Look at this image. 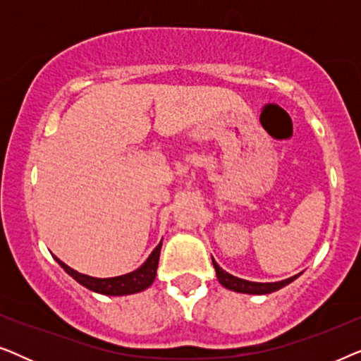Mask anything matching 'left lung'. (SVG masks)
<instances>
[{
    "mask_svg": "<svg viewBox=\"0 0 361 361\" xmlns=\"http://www.w3.org/2000/svg\"><path fill=\"white\" fill-rule=\"evenodd\" d=\"M212 263H214V268L216 271V278H219L220 284L226 289L235 290V293L258 294V295L269 294V293H274V290H279L281 288H284V286H288L289 283H293L295 278H299V274H295V276H293V278H288L284 281H278V283H253V281H246V279L236 278V276L226 273V271L221 269L220 266L215 263L214 258H212Z\"/></svg>",
    "mask_w": 361,
    "mask_h": 361,
    "instance_id": "left-lung-1",
    "label": "left lung"
}]
</instances>
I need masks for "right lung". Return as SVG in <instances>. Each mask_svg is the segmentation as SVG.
Segmentation results:
<instances>
[{
  "mask_svg": "<svg viewBox=\"0 0 361 361\" xmlns=\"http://www.w3.org/2000/svg\"><path fill=\"white\" fill-rule=\"evenodd\" d=\"M161 246H162V240H161V243L157 245L154 250H152L149 258H147L145 263L140 266V268L133 271V273L116 276V278H92V276L80 274V273H77L75 269H72L71 266L62 263V261L56 258V256H54V258H56L57 263L62 266L63 271H66L67 274H71L78 284L85 286L87 289L93 290V293L106 294V295H126V294L141 293V290L149 288V286L152 284V281L156 279V271H157V263H159Z\"/></svg>",
  "mask_w": 361,
  "mask_h": 361,
  "instance_id": "right-lung-1",
  "label": "right lung"
}]
</instances>
